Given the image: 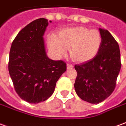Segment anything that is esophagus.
<instances>
[{
	"label": "esophagus",
	"instance_id": "obj_1",
	"mask_svg": "<svg viewBox=\"0 0 126 126\" xmlns=\"http://www.w3.org/2000/svg\"><path fill=\"white\" fill-rule=\"evenodd\" d=\"M74 67V65H72V64H70V63H67V69H71V68H73Z\"/></svg>",
	"mask_w": 126,
	"mask_h": 126
}]
</instances>
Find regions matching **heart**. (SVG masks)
I'll use <instances>...</instances> for the list:
<instances>
[{"label":"heart","mask_w":126,"mask_h":126,"mask_svg":"<svg viewBox=\"0 0 126 126\" xmlns=\"http://www.w3.org/2000/svg\"><path fill=\"white\" fill-rule=\"evenodd\" d=\"M49 46L59 57L66 55L70 49L72 58L78 62L92 59L99 52L101 45V35L97 30L75 27L63 29L58 36L49 38Z\"/></svg>","instance_id":"b5f03b06"}]
</instances>
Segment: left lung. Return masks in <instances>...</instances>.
I'll list each match as a JSON object with an SVG mask.
<instances>
[{"mask_svg": "<svg viewBox=\"0 0 126 126\" xmlns=\"http://www.w3.org/2000/svg\"><path fill=\"white\" fill-rule=\"evenodd\" d=\"M101 45L92 59L76 65L77 77L74 88L82 100L99 103L112 93L121 69L119 47L107 30L99 28Z\"/></svg>", "mask_w": 126, "mask_h": 126, "instance_id": "1", "label": "left lung"}]
</instances>
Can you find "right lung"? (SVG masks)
<instances>
[{
  "label": "right lung",
  "instance_id": "right-lung-1",
  "mask_svg": "<svg viewBox=\"0 0 126 126\" xmlns=\"http://www.w3.org/2000/svg\"><path fill=\"white\" fill-rule=\"evenodd\" d=\"M48 24L44 18L28 24L17 34L9 52L8 69L15 90L30 103L50 97L66 71L64 61H54L47 55L43 36Z\"/></svg>",
  "mask_w": 126,
  "mask_h": 126
}]
</instances>
